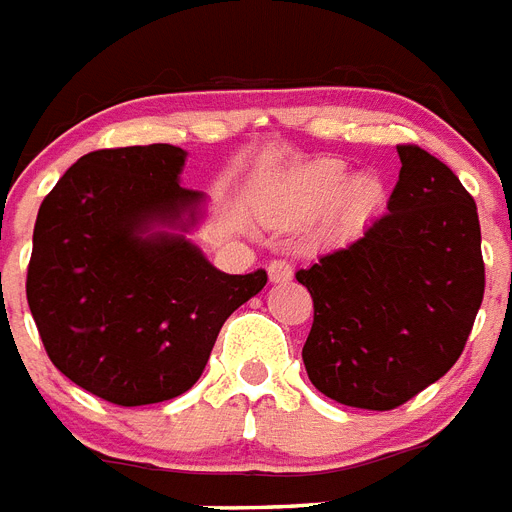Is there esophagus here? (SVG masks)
<instances>
[{
  "instance_id": "34e87169",
  "label": "esophagus",
  "mask_w": 512,
  "mask_h": 512,
  "mask_svg": "<svg viewBox=\"0 0 512 512\" xmlns=\"http://www.w3.org/2000/svg\"><path fill=\"white\" fill-rule=\"evenodd\" d=\"M293 277V267L285 259L269 261V280L272 282H288Z\"/></svg>"
}]
</instances>
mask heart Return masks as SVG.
Returning <instances> with one entry per match:
<instances>
[{
  "label": "heart",
  "instance_id": "obj_1",
  "mask_svg": "<svg viewBox=\"0 0 512 512\" xmlns=\"http://www.w3.org/2000/svg\"><path fill=\"white\" fill-rule=\"evenodd\" d=\"M349 169L338 158H322V161L306 163L301 169L290 171L272 192V206L277 211L296 219L322 214L335 200L341 203L346 216H367L383 203V182L372 174H362L346 182ZM347 187L343 188L342 185ZM342 198L338 199L337 195Z\"/></svg>",
  "mask_w": 512,
  "mask_h": 512
}]
</instances>
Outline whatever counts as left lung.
<instances>
[{"instance_id":"1","label":"left lung","mask_w":512,"mask_h":512,"mask_svg":"<svg viewBox=\"0 0 512 512\" xmlns=\"http://www.w3.org/2000/svg\"><path fill=\"white\" fill-rule=\"evenodd\" d=\"M396 150L386 214L296 272L314 301L309 380L359 410H394L449 372L484 301L476 200L423 147Z\"/></svg>"}]
</instances>
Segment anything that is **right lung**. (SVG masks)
I'll return each mask as SVG.
<instances>
[{
	"instance_id": "obj_1",
	"label": "right lung",
	"mask_w": 512,
	"mask_h": 512,
	"mask_svg": "<svg viewBox=\"0 0 512 512\" xmlns=\"http://www.w3.org/2000/svg\"><path fill=\"white\" fill-rule=\"evenodd\" d=\"M187 153L134 145L81 155L42 200L26 296L52 365L89 394L140 407L185 394L224 320L267 272L224 275L179 232L203 195Z\"/></svg>"
}]
</instances>
